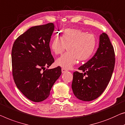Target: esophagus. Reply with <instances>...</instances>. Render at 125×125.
I'll list each match as a JSON object with an SVG mask.
<instances>
[{
  "label": "esophagus",
  "instance_id": "esophagus-1",
  "mask_svg": "<svg viewBox=\"0 0 125 125\" xmlns=\"http://www.w3.org/2000/svg\"><path fill=\"white\" fill-rule=\"evenodd\" d=\"M67 72V70L65 68H62V72L63 73H65V72Z\"/></svg>",
  "mask_w": 125,
  "mask_h": 125
}]
</instances>
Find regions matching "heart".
Instances as JSON below:
<instances>
[{
    "instance_id": "b5f03b06",
    "label": "heart",
    "mask_w": 125,
    "mask_h": 125,
    "mask_svg": "<svg viewBox=\"0 0 125 125\" xmlns=\"http://www.w3.org/2000/svg\"><path fill=\"white\" fill-rule=\"evenodd\" d=\"M97 45L95 35L87 33L81 30L67 29L64 30L61 36H56L51 44L52 52L55 55L62 54L66 46L68 52L57 59V66L70 69L77 62V59L85 61L92 56Z\"/></svg>"
}]
</instances>
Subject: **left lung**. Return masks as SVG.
I'll list each match as a JSON object with an SVG mask.
<instances>
[{
  "label": "left lung",
  "instance_id": "1",
  "mask_svg": "<svg viewBox=\"0 0 125 125\" xmlns=\"http://www.w3.org/2000/svg\"><path fill=\"white\" fill-rule=\"evenodd\" d=\"M115 64L114 48L107 34L102 33L95 54L79 68L83 73L73 72L72 89L76 97L88 102L98 98L109 83Z\"/></svg>",
  "mask_w": 125,
  "mask_h": 125
}]
</instances>
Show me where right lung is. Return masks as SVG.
Masks as SVG:
<instances>
[{
    "mask_svg": "<svg viewBox=\"0 0 125 125\" xmlns=\"http://www.w3.org/2000/svg\"><path fill=\"white\" fill-rule=\"evenodd\" d=\"M54 30L53 23L30 28L15 40L12 47L14 83L26 97L34 102L49 96L62 73L59 66L45 70L54 61L49 46Z\"/></svg>",
    "mask_w": 125,
    "mask_h": 125,
    "instance_id": "add662e5",
    "label": "right lung"
}]
</instances>
